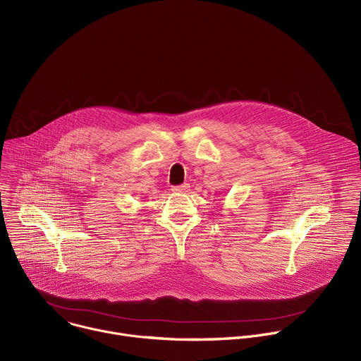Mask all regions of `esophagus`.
Returning <instances> with one entry per match:
<instances>
[{"instance_id":"esophagus-1","label":"esophagus","mask_w":361,"mask_h":361,"mask_svg":"<svg viewBox=\"0 0 361 361\" xmlns=\"http://www.w3.org/2000/svg\"><path fill=\"white\" fill-rule=\"evenodd\" d=\"M171 190H173L174 192H185V191L190 190V184L184 183V184H181V185H174Z\"/></svg>"}]
</instances>
